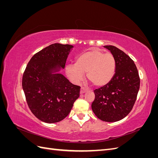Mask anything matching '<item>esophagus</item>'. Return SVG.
I'll list each match as a JSON object with an SVG mask.
<instances>
[{
  "label": "esophagus",
  "instance_id": "34e87169",
  "mask_svg": "<svg viewBox=\"0 0 158 158\" xmlns=\"http://www.w3.org/2000/svg\"><path fill=\"white\" fill-rule=\"evenodd\" d=\"M85 92H86V90H85V89H84V88H82L80 89V94H85Z\"/></svg>",
  "mask_w": 158,
  "mask_h": 158
}]
</instances>
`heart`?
I'll return each mask as SVG.
<instances>
[{
	"label": "heart",
	"mask_w": 158,
	"mask_h": 158,
	"mask_svg": "<svg viewBox=\"0 0 158 158\" xmlns=\"http://www.w3.org/2000/svg\"><path fill=\"white\" fill-rule=\"evenodd\" d=\"M116 60L111 54L94 49L76 56L74 64H68L65 73L72 82L77 84L83 80L84 74L95 87L102 88L109 84L116 72Z\"/></svg>",
	"instance_id": "1"
}]
</instances>
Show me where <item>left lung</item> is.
Wrapping results in <instances>:
<instances>
[{"label":"left lung","instance_id":"obj_1","mask_svg":"<svg viewBox=\"0 0 158 158\" xmlns=\"http://www.w3.org/2000/svg\"><path fill=\"white\" fill-rule=\"evenodd\" d=\"M104 47L116 60V72L109 84L94 91L92 109L100 120L117 122L132 110L140 88V78L135 63L127 54L114 46Z\"/></svg>","mask_w":158,"mask_h":158}]
</instances>
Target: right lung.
I'll use <instances>...</instances> for the list:
<instances>
[{"label":"right lung","mask_w":158,"mask_h":158,"mask_svg":"<svg viewBox=\"0 0 158 158\" xmlns=\"http://www.w3.org/2000/svg\"><path fill=\"white\" fill-rule=\"evenodd\" d=\"M74 47L54 44L33 55L22 78V88L32 113L46 123H58L68 116L80 96V87L60 73Z\"/></svg>","instance_id":"right-lung-1"}]
</instances>
